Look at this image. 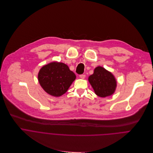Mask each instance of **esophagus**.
<instances>
[{"label":"esophagus","mask_w":153,"mask_h":153,"mask_svg":"<svg viewBox=\"0 0 153 153\" xmlns=\"http://www.w3.org/2000/svg\"><path fill=\"white\" fill-rule=\"evenodd\" d=\"M85 77V75H84V74L79 75V78H81V79H84Z\"/></svg>","instance_id":"34e87169"}]
</instances>
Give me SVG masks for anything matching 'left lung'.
<instances>
[{"label": "left lung", "mask_w": 153, "mask_h": 153, "mask_svg": "<svg viewBox=\"0 0 153 153\" xmlns=\"http://www.w3.org/2000/svg\"><path fill=\"white\" fill-rule=\"evenodd\" d=\"M88 81L96 95L102 98L111 95L116 87V81L112 74L101 66L95 69L94 74L88 77Z\"/></svg>", "instance_id": "8db88e82"}]
</instances>
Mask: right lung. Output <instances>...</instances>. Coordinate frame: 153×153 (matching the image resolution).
Returning a JSON list of instances; mask_svg holds the SVG:
<instances>
[{
    "label": "right lung",
    "mask_w": 153,
    "mask_h": 153,
    "mask_svg": "<svg viewBox=\"0 0 153 153\" xmlns=\"http://www.w3.org/2000/svg\"><path fill=\"white\" fill-rule=\"evenodd\" d=\"M76 75L63 63L52 62L40 70L38 79L40 84L48 94L60 97L65 94Z\"/></svg>",
    "instance_id": "1"
}]
</instances>
